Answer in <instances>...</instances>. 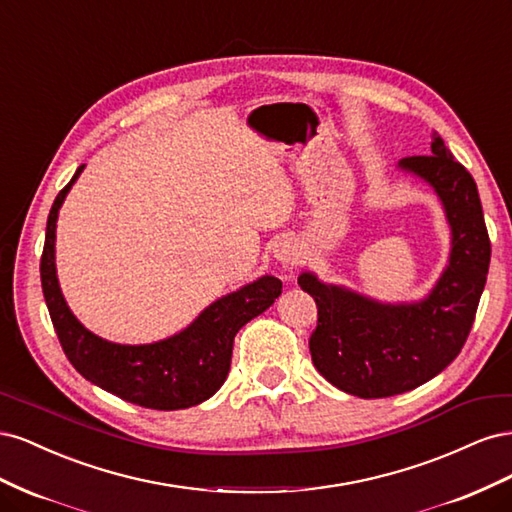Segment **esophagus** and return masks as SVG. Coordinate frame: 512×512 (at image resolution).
I'll list each match as a JSON object with an SVG mask.
<instances>
[{
  "mask_svg": "<svg viewBox=\"0 0 512 512\" xmlns=\"http://www.w3.org/2000/svg\"><path fill=\"white\" fill-rule=\"evenodd\" d=\"M269 250H271V254H273V258L275 260H280L282 265H297V260H299V256H301V245H299V241L294 239V237H290V235H280V237H275L273 241H271V245H269Z\"/></svg>",
  "mask_w": 512,
  "mask_h": 512,
  "instance_id": "obj_1",
  "label": "esophagus"
}]
</instances>
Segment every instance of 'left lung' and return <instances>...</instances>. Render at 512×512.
<instances>
[{
  "instance_id": "8db88e82",
  "label": "left lung",
  "mask_w": 512,
  "mask_h": 512,
  "mask_svg": "<svg viewBox=\"0 0 512 512\" xmlns=\"http://www.w3.org/2000/svg\"><path fill=\"white\" fill-rule=\"evenodd\" d=\"M429 153L397 162L399 173L421 179L438 196L451 230L446 265L423 299L380 301L324 282L314 271L299 275V286L318 305L312 361L354 397H391L438 376L466 344L485 290L491 243L476 183L438 132L431 134Z\"/></svg>"
}]
</instances>
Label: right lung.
Returning a JSON list of instances; mask_svg holds the SVG:
<instances>
[{
	"instance_id": "1",
	"label": "right lung",
	"mask_w": 512,
	"mask_h": 512,
	"mask_svg": "<svg viewBox=\"0 0 512 512\" xmlns=\"http://www.w3.org/2000/svg\"><path fill=\"white\" fill-rule=\"evenodd\" d=\"M76 168L46 220L40 277L46 307L68 361L100 389L130 404L153 410H183L220 391L232 359V342L245 322L260 316L282 294V282L265 273L209 303L188 327L149 344H117L91 333L72 314L59 286L55 265L57 218L68 192L81 177Z\"/></svg>"
}]
</instances>
